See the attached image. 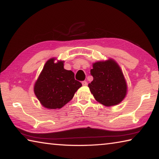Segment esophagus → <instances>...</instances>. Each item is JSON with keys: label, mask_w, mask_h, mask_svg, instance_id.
I'll return each instance as SVG.
<instances>
[{"label": "esophagus", "mask_w": 159, "mask_h": 159, "mask_svg": "<svg viewBox=\"0 0 159 159\" xmlns=\"http://www.w3.org/2000/svg\"><path fill=\"white\" fill-rule=\"evenodd\" d=\"M82 84H83V85H88V83H87V81H85V80H84V81H82Z\"/></svg>", "instance_id": "esophagus-1"}]
</instances>
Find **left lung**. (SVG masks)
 <instances>
[{"label":"left lung","mask_w":159,"mask_h":159,"mask_svg":"<svg viewBox=\"0 0 159 159\" xmlns=\"http://www.w3.org/2000/svg\"><path fill=\"white\" fill-rule=\"evenodd\" d=\"M90 74L93 80L88 87L97 101L110 107L116 105L124 99L127 85L121 70L114 60L93 64Z\"/></svg>","instance_id":"obj_1"}]
</instances>
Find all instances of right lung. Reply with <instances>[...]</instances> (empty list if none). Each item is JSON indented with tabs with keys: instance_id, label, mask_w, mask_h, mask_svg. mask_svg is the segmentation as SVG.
Instances as JSON below:
<instances>
[{
	"instance_id": "1",
	"label": "right lung",
	"mask_w": 159,
	"mask_h": 159,
	"mask_svg": "<svg viewBox=\"0 0 159 159\" xmlns=\"http://www.w3.org/2000/svg\"><path fill=\"white\" fill-rule=\"evenodd\" d=\"M45 63L34 85V93L41 104L48 109H60L73 98L82 86L75 80L74 73L64 69L63 61Z\"/></svg>"
}]
</instances>
